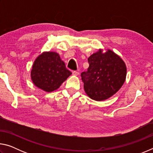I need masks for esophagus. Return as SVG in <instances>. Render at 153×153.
Wrapping results in <instances>:
<instances>
[{"instance_id": "1", "label": "esophagus", "mask_w": 153, "mask_h": 153, "mask_svg": "<svg viewBox=\"0 0 153 153\" xmlns=\"http://www.w3.org/2000/svg\"><path fill=\"white\" fill-rule=\"evenodd\" d=\"M72 74H73V75H74V76H78L79 72L77 71H73Z\"/></svg>"}]
</instances>
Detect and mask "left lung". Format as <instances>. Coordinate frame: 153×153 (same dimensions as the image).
Masks as SVG:
<instances>
[{
  "label": "left lung",
  "mask_w": 153,
  "mask_h": 153,
  "mask_svg": "<svg viewBox=\"0 0 153 153\" xmlns=\"http://www.w3.org/2000/svg\"><path fill=\"white\" fill-rule=\"evenodd\" d=\"M89 67L81 77L88 96L93 100H106L115 94L122 86L126 77V66L120 56L113 51H101L88 59Z\"/></svg>",
  "instance_id": "obj_1"
}]
</instances>
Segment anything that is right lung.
Wrapping results in <instances>:
<instances>
[{"label": "right lung", "mask_w": 153, "mask_h": 153, "mask_svg": "<svg viewBox=\"0 0 153 153\" xmlns=\"http://www.w3.org/2000/svg\"><path fill=\"white\" fill-rule=\"evenodd\" d=\"M71 72L56 53H44L33 63L31 76L36 86L46 92H52L60 87Z\"/></svg>", "instance_id": "1"}]
</instances>
